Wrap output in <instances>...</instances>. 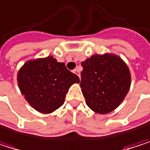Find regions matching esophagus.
Returning a JSON list of instances; mask_svg holds the SVG:
<instances>
[{
	"mask_svg": "<svg viewBox=\"0 0 150 150\" xmlns=\"http://www.w3.org/2000/svg\"><path fill=\"white\" fill-rule=\"evenodd\" d=\"M73 73L74 74H76L79 78V76H80V73H79V69H76V70H74L73 71Z\"/></svg>",
	"mask_w": 150,
	"mask_h": 150,
	"instance_id": "obj_1",
	"label": "esophagus"
}]
</instances>
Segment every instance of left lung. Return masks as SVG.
<instances>
[{
  "label": "left lung",
  "instance_id": "obj_1",
  "mask_svg": "<svg viewBox=\"0 0 150 150\" xmlns=\"http://www.w3.org/2000/svg\"><path fill=\"white\" fill-rule=\"evenodd\" d=\"M81 65L80 87L87 105L100 115L115 110L131 88L128 65L120 56L110 53L93 54Z\"/></svg>",
  "mask_w": 150,
  "mask_h": 150
}]
</instances>
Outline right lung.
<instances>
[{
	"label": "right lung",
	"instance_id": "right-lung-1",
	"mask_svg": "<svg viewBox=\"0 0 150 150\" xmlns=\"http://www.w3.org/2000/svg\"><path fill=\"white\" fill-rule=\"evenodd\" d=\"M19 90L27 102L41 114L61 107L69 88L79 79L53 56L27 61L17 74Z\"/></svg>",
	"mask_w": 150,
	"mask_h": 150
}]
</instances>
